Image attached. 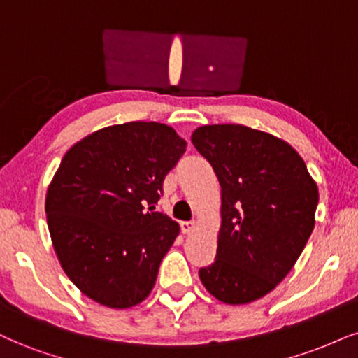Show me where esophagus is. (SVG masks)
<instances>
[{
    "label": "esophagus",
    "mask_w": 358,
    "mask_h": 358,
    "mask_svg": "<svg viewBox=\"0 0 358 358\" xmlns=\"http://www.w3.org/2000/svg\"><path fill=\"white\" fill-rule=\"evenodd\" d=\"M196 229V222L194 220H186V222H180V231L184 234H191Z\"/></svg>",
    "instance_id": "esophagus-1"
}]
</instances>
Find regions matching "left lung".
I'll list each match as a JSON object with an SVG mask.
<instances>
[{"label":"left lung","instance_id":"8db88e82","mask_svg":"<svg viewBox=\"0 0 358 358\" xmlns=\"http://www.w3.org/2000/svg\"><path fill=\"white\" fill-rule=\"evenodd\" d=\"M192 144L220 184L217 254L199 277L220 302L241 306L284 280L315 226L319 189L285 141L241 124L197 127Z\"/></svg>","mask_w":358,"mask_h":358}]
</instances>
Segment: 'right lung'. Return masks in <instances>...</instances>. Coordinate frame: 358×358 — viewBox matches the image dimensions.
Segmentation results:
<instances>
[{"mask_svg": "<svg viewBox=\"0 0 358 358\" xmlns=\"http://www.w3.org/2000/svg\"><path fill=\"white\" fill-rule=\"evenodd\" d=\"M186 141L161 122L92 132L64 154L46 194L52 245L66 275L101 306L127 308L151 294L179 224L156 213Z\"/></svg>", "mask_w": 358, "mask_h": 358, "instance_id": "obj_1", "label": "right lung"}]
</instances>
